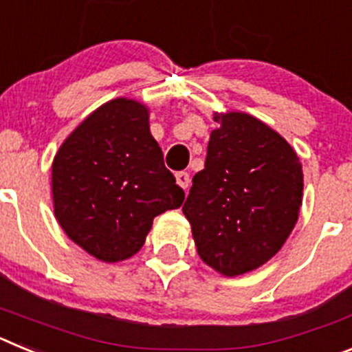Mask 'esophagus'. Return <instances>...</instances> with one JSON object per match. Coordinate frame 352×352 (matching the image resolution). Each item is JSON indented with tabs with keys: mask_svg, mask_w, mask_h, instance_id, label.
<instances>
[{
	"mask_svg": "<svg viewBox=\"0 0 352 352\" xmlns=\"http://www.w3.org/2000/svg\"><path fill=\"white\" fill-rule=\"evenodd\" d=\"M176 183H178V185L182 186L183 190H186V188L190 186V174L185 173V170L178 173V174H176Z\"/></svg>",
	"mask_w": 352,
	"mask_h": 352,
	"instance_id": "esophagus-1",
	"label": "esophagus"
}]
</instances>
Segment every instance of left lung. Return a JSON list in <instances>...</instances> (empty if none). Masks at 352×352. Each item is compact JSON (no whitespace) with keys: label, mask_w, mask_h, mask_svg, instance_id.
<instances>
[{"label":"left lung","mask_w":352,"mask_h":352,"mask_svg":"<svg viewBox=\"0 0 352 352\" xmlns=\"http://www.w3.org/2000/svg\"><path fill=\"white\" fill-rule=\"evenodd\" d=\"M204 169L183 214L199 257L223 276L257 270L280 250L300 217L303 170L280 133L247 113H214Z\"/></svg>","instance_id":"8db88e82"}]
</instances>
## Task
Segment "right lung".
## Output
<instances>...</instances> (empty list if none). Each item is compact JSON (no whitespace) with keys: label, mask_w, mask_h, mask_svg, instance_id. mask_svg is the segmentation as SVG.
<instances>
[{"label":"right lung","mask_w":352,"mask_h":352,"mask_svg":"<svg viewBox=\"0 0 352 352\" xmlns=\"http://www.w3.org/2000/svg\"><path fill=\"white\" fill-rule=\"evenodd\" d=\"M51 185L65 234L104 263L135 256L155 217L185 199L149 132V109L125 96L95 109L65 139Z\"/></svg>","instance_id":"obj_1"}]
</instances>
